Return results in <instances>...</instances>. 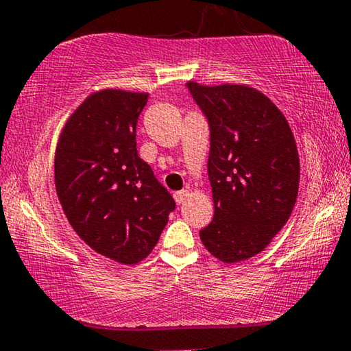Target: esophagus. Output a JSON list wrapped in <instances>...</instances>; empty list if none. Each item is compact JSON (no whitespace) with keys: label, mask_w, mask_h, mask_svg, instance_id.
<instances>
[{"label":"esophagus","mask_w":351,"mask_h":351,"mask_svg":"<svg viewBox=\"0 0 351 351\" xmlns=\"http://www.w3.org/2000/svg\"><path fill=\"white\" fill-rule=\"evenodd\" d=\"M173 197H175L176 204L181 205V204H184L187 197H189V192H187V191H178V192H175Z\"/></svg>","instance_id":"esophagus-1"}]
</instances>
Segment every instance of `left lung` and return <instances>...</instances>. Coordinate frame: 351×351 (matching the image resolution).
I'll use <instances>...</instances> for the list:
<instances>
[{
  "label": "left lung",
  "instance_id": "obj_1",
  "mask_svg": "<svg viewBox=\"0 0 351 351\" xmlns=\"http://www.w3.org/2000/svg\"><path fill=\"white\" fill-rule=\"evenodd\" d=\"M208 121V178L215 216L202 243L226 264L261 253L293 213L299 156L288 121L248 86L186 84Z\"/></svg>",
  "mask_w": 351,
  "mask_h": 351
}]
</instances>
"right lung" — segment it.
<instances>
[{"mask_svg": "<svg viewBox=\"0 0 351 351\" xmlns=\"http://www.w3.org/2000/svg\"><path fill=\"white\" fill-rule=\"evenodd\" d=\"M147 97L92 93L70 116L56 151L57 195L71 227L93 251L122 264L151 253L176 208L136 151Z\"/></svg>", "mask_w": 351, "mask_h": 351, "instance_id": "add662e5", "label": "right lung"}]
</instances>
